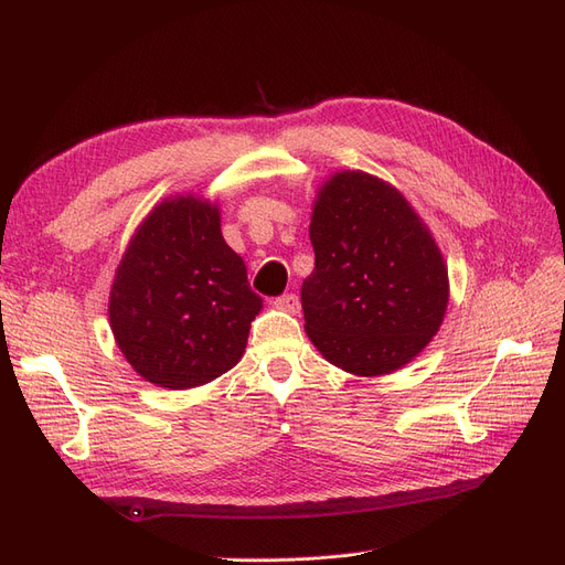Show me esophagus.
Listing matches in <instances>:
<instances>
[{
    "label": "esophagus",
    "mask_w": 565,
    "mask_h": 565,
    "mask_svg": "<svg viewBox=\"0 0 565 565\" xmlns=\"http://www.w3.org/2000/svg\"><path fill=\"white\" fill-rule=\"evenodd\" d=\"M276 306L280 311H287V313H299V297L297 295H282L276 299Z\"/></svg>",
    "instance_id": "34e87169"
}]
</instances>
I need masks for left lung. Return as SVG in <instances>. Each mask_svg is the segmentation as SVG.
<instances>
[{"mask_svg":"<svg viewBox=\"0 0 565 565\" xmlns=\"http://www.w3.org/2000/svg\"><path fill=\"white\" fill-rule=\"evenodd\" d=\"M316 268L301 285L306 334L324 361L358 377L413 361L448 311V266L396 185L341 169L318 188Z\"/></svg>","mask_w":565,"mask_h":565,"instance_id":"1","label":"left lung"}]
</instances>
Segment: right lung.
Instances as JSON below:
<instances>
[{"instance_id": "1", "label": "right lung", "mask_w": 565, "mask_h": 565, "mask_svg": "<svg viewBox=\"0 0 565 565\" xmlns=\"http://www.w3.org/2000/svg\"><path fill=\"white\" fill-rule=\"evenodd\" d=\"M262 306L245 262L221 235L218 204L172 195L131 235L108 318L127 363L146 382L179 391L237 365Z\"/></svg>"}]
</instances>
